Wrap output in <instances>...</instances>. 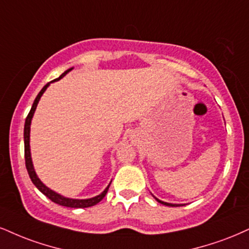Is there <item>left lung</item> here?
<instances>
[{"label":"left lung","mask_w":249,"mask_h":249,"mask_svg":"<svg viewBox=\"0 0 249 249\" xmlns=\"http://www.w3.org/2000/svg\"><path fill=\"white\" fill-rule=\"evenodd\" d=\"M153 197L158 200L159 203H161V204L167 205V206H182V205H183V204H172V203H167V202H163V200H160L159 198H157V197H155V196H153Z\"/></svg>","instance_id":"obj_1"}]
</instances>
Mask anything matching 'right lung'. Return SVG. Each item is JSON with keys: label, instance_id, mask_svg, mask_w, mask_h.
<instances>
[{"label": "right lung", "instance_id": "right-lung-1", "mask_svg": "<svg viewBox=\"0 0 249 249\" xmlns=\"http://www.w3.org/2000/svg\"><path fill=\"white\" fill-rule=\"evenodd\" d=\"M71 70H73V67L70 68V70L66 71L65 73H62L61 75L58 77V79H55L54 81H51V82L47 83V85H45L44 88L41 89L40 91H39V94L37 95V97H36L34 104H32L31 110H30L29 115H28V117H26V119H25V125H24V155H25V166H26V169H28L30 178H31L32 183H34L36 187H37V189L40 191V193H43L45 196L49 197V198L52 200V202L56 203V204L62 205V206H67V208L80 209V208H89V206H94V205L97 204V203H100L101 200L104 198V196H106V195H107V189H109V187H110V184H111V182H110L109 185H107L106 189H104V191H102V193L100 195H97V196L91 197V198H87V199L68 198V197H65V196H62V195L55 193V191L51 190L49 187H46V185H45L43 182L40 181V178H39L37 174H36L34 163H32L31 151H30V126H31L32 117H34L36 109H37L39 100H40V97H41V96H43L45 90H46L47 87H49L51 83L55 82V81H59L60 79H62V77H64L67 73H70Z\"/></svg>", "mask_w": 249, "mask_h": 249}]
</instances>
